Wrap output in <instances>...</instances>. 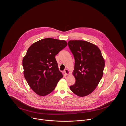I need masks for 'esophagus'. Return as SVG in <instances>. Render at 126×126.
Returning a JSON list of instances; mask_svg holds the SVG:
<instances>
[{"label":"esophagus","mask_w":126,"mask_h":126,"mask_svg":"<svg viewBox=\"0 0 126 126\" xmlns=\"http://www.w3.org/2000/svg\"><path fill=\"white\" fill-rule=\"evenodd\" d=\"M64 73H65V74L66 75H68L69 74H70V72L69 71L68 69H65L64 71Z\"/></svg>","instance_id":"1"}]
</instances>
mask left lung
<instances>
[{"label": "left lung", "mask_w": 126, "mask_h": 126, "mask_svg": "<svg viewBox=\"0 0 126 126\" xmlns=\"http://www.w3.org/2000/svg\"><path fill=\"white\" fill-rule=\"evenodd\" d=\"M68 46L75 58L73 75L76 79L71 91L79 97L87 96L98 85L103 74L105 62L99 48L83 40H70Z\"/></svg>", "instance_id": "1"}]
</instances>
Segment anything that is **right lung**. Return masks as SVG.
I'll return each mask as SVG.
<instances>
[{"instance_id":"right-lung-1","label":"right lung","mask_w":126,"mask_h":126,"mask_svg":"<svg viewBox=\"0 0 126 126\" xmlns=\"http://www.w3.org/2000/svg\"><path fill=\"white\" fill-rule=\"evenodd\" d=\"M67 45L65 40L47 38L30 46L23 58L24 76L37 95L46 96L55 88L63 77L55 56Z\"/></svg>"}]
</instances>
